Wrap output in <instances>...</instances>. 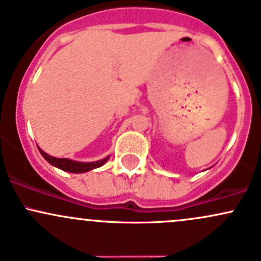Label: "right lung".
Masks as SVG:
<instances>
[{
	"label": "right lung",
	"instance_id": "right-lung-1",
	"mask_svg": "<svg viewBox=\"0 0 261 261\" xmlns=\"http://www.w3.org/2000/svg\"><path fill=\"white\" fill-rule=\"evenodd\" d=\"M40 153L42 154V157L50 163V165L55 166V167L60 168V170L71 172V173H84V172H88L90 170H94V168H98L100 166H103L104 163L108 161L109 157H106L101 161H96V162H76V161L68 160V158H55L51 157V155L45 153L42 149H39Z\"/></svg>",
	"mask_w": 261,
	"mask_h": 261
}]
</instances>
